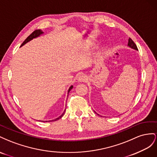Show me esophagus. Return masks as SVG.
I'll return each mask as SVG.
<instances>
[{"label": "esophagus", "mask_w": 157, "mask_h": 157, "mask_svg": "<svg viewBox=\"0 0 157 157\" xmlns=\"http://www.w3.org/2000/svg\"><path fill=\"white\" fill-rule=\"evenodd\" d=\"M77 79H78V82H84L86 81L87 77H86V75H85L84 74H81L78 76Z\"/></svg>", "instance_id": "esophagus-1"}]
</instances>
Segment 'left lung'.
I'll return each instance as SVG.
<instances>
[{
	"label": "left lung",
	"instance_id": "8db88e82",
	"mask_svg": "<svg viewBox=\"0 0 157 157\" xmlns=\"http://www.w3.org/2000/svg\"><path fill=\"white\" fill-rule=\"evenodd\" d=\"M128 46L130 47L131 48L134 49V50L138 51V49H137V46H136V44H135V43H134V42L132 41V39H130V38H129V40H128ZM95 113L97 115H99L98 114H97L95 111Z\"/></svg>",
	"mask_w": 157,
	"mask_h": 157
}]
</instances>
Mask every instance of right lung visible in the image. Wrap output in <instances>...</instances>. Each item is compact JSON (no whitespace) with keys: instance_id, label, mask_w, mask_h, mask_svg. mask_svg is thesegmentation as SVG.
<instances>
[{"instance_id":"right-lung-1","label":"right lung","mask_w":157,"mask_h":157,"mask_svg":"<svg viewBox=\"0 0 157 157\" xmlns=\"http://www.w3.org/2000/svg\"><path fill=\"white\" fill-rule=\"evenodd\" d=\"M44 33V32L43 31L41 30V29H36V30H35L33 32L31 33L29 37H28V38H27L25 41L23 42V43L21 44V45L20 46V47H22V46H24L25 44H26L27 43H28V42H29L30 41H31V40L32 39H35V38H37V37H39L40 35H43ZM73 88V86H71L70 87H69V89H68V94L69 93V92L70 91V90L71 89ZM65 111H66V109L64 110V113H62L59 117H58V118H56V119H55V120H48V122H51V121H56V120H59L60 118H61L62 116H63V115L64 114V113H65ZM42 122H44V121H43L42 120ZM46 122H47V121H46Z\"/></svg>"}]
</instances>
